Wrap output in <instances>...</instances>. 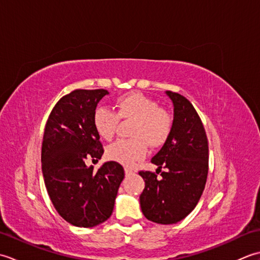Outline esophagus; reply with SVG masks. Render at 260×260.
Masks as SVG:
<instances>
[{"label":"esophagus","instance_id":"obj_1","mask_svg":"<svg viewBox=\"0 0 260 260\" xmlns=\"http://www.w3.org/2000/svg\"><path fill=\"white\" fill-rule=\"evenodd\" d=\"M135 173V171H133L132 169H129V168H126L125 169V174L126 175H132V174H134Z\"/></svg>","mask_w":260,"mask_h":260}]
</instances>
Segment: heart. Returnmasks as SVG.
Wrapping results in <instances>:
<instances>
[{"label": "heart", "mask_w": 260, "mask_h": 260, "mask_svg": "<svg viewBox=\"0 0 260 260\" xmlns=\"http://www.w3.org/2000/svg\"><path fill=\"white\" fill-rule=\"evenodd\" d=\"M116 112L108 107H97L92 125L102 139L109 141L116 134L119 119H134L132 139H120L108 145L107 156L124 165H134L147 154V144L162 146L173 128V116L168 109L158 107L153 98L142 92H131L116 99Z\"/></svg>", "instance_id": "1"}]
</instances>
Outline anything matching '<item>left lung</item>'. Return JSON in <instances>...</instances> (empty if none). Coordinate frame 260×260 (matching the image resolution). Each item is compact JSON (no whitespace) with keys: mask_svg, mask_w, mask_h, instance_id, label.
Listing matches in <instances>:
<instances>
[{"mask_svg":"<svg viewBox=\"0 0 260 260\" xmlns=\"http://www.w3.org/2000/svg\"><path fill=\"white\" fill-rule=\"evenodd\" d=\"M167 93L174 105L173 128L152 158L157 165L156 173L140 171L145 181L140 202L150 221L173 224L184 219L200 200L208 178L209 146L200 116L190 101L178 92ZM159 173L161 176L157 177Z\"/></svg>","mask_w":260,"mask_h":260,"instance_id":"8db88e82","label":"left lung"}]
</instances>
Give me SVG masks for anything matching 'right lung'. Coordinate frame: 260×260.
I'll return each mask as SVG.
<instances>
[{"mask_svg": "<svg viewBox=\"0 0 260 260\" xmlns=\"http://www.w3.org/2000/svg\"><path fill=\"white\" fill-rule=\"evenodd\" d=\"M106 89H76L59 99L43 134L41 163L48 194L57 212L76 227L91 228L112 215L125 172L115 161L93 171L104 147L92 115Z\"/></svg>", "mask_w": 260, "mask_h": 260, "instance_id": "1", "label": "right lung"}]
</instances>
